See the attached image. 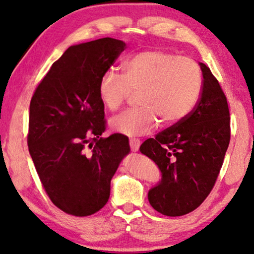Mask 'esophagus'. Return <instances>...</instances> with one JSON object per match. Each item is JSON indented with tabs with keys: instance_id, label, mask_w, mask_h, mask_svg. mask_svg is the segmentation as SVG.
<instances>
[{
	"instance_id": "obj_1",
	"label": "esophagus",
	"mask_w": 254,
	"mask_h": 254,
	"mask_svg": "<svg viewBox=\"0 0 254 254\" xmlns=\"http://www.w3.org/2000/svg\"><path fill=\"white\" fill-rule=\"evenodd\" d=\"M140 144H141V141L139 140V139H135V138L130 139V147H131V151L137 152L138 149H139V146H140Z\"/></svg>"
}]
</instances>
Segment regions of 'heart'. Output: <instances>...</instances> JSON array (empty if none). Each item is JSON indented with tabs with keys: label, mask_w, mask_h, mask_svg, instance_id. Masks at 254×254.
Masks as SVG:
<instances>
[{
	"label": "heart",
	"mask_w": 254,
	"mask_h": 254,
	"mask_svg": "<svg viewBox=\"0 0 254 254\" xmlns=\"http://www.w3.org/2000/svg\"><path fill=\"white\" fill-rule=\"evenodd\" d=\"M99 96L109 110H117L131 92L140 107L114 117L113 130L127 135L149 133L159 121L166 127L187 119L199 102L202 74L199 64L173 53L144 51L123 63V76L108 70L99 80Z\"/></svg>",
	"instance_id": "heart-1"
}]
</instances>
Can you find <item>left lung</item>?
Wrapping results in <instances>:
<instances>
[{"mask_svg":"<svg viewBox=\"0 0 254 254\" xmlns=\"http://www.w3.org/2000/svg\"><path fill=\"white\" fill-rule=\"evenodd\" d=\"M199 65L202 92L193 112L140 146L162 174L161 182L149 190L148 201L167 216L185 215L201 205L215 184L230 141L226 95L209 67Z\"/></svg>","mask_w":254,"mask_h":254,"instance_id":"left-lung-1","label":"left lung"}]
</instances>
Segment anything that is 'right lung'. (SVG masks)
Returning a JSON list of instances; mask_svg holds the SVG:
<instances>
[{
	"instance_id": "right-lung-1",
	"label": "right lung",
	"mask_w": 254,
	"mask_h": 254,
	"mask_svg": "<svg viewBox=\"0 0 254 254\" xmlns=\"http://www.w3.org/2000/svg\"><path fill=\"white\" fill-rule=\"evenodd\" d=\"M126 49L102 38L71 46L38 85L30 103L27 145L42 187L64 213L92 215L110 195V181L130 152L128 138L106 130L99 80Z\"/></svg>"
}]
</instances>
